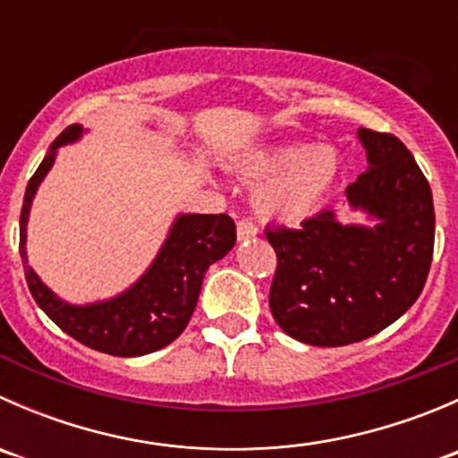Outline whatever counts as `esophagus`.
Wrapping results in <instances>:
<instances>
[{
	"label": "esophagus",
	"mask_w": 458,
	"mask_h": 458,
	"mask_svg": "<svg viewBox=\"0 0 458 458\" xmlns=\"http://www.w3.org/2000/svg\"><path fill=\"white\" fill-rule=\"evenodd\" d=\"M259 234V230H257V225L252 224V221H248V219H242L237 224V237H239V242H248V239H255Z\"/></svg>",
	"instance_id": "1"
}]
</instances>
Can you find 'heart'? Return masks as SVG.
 <instances>
[{
	"label": "heart",
	"mask_w": 458,
	"mask_h": 458,
	"mask_svg": "<svg viewBox=\"0 0 458 458\" xmlns=\"http://www.w3.org/2000/svg\"><path fill=\"white\" fill-rule=\"evenodd\" d=\"M243 177L257 186L255 210L276 224H301L321 208L341 170L335 148L315 143H275L237 161Z\"/></svg>",
	"instance_id": "b5f03b06"
}]
</instances>
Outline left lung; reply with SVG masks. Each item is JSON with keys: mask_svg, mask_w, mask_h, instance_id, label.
I'll list each match as a JSON object with an SVG mask.
<instances>
[{"mask_svg": "<svg viewBox=\"0 0 458 458\" xmlns=\"http://www.w3.org/2000/svg\"><path fill=\"white\" fill-rule=\"evenodd\" d=\"M368 170L345 188L350 212L323 210L301 230H267L276 252L270 310L281 330L318 348L357 344L419 299L434 250V203L408 148L359 128Z\"/></svg>", "mask_w": 458, "mask_h": 458, "instance_id": "obj_1", "label": "left lung"}]
</instances>
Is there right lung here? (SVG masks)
Wrapping results in <instances>:
<instances>
[{
    "label": "right lung",
    "instance_id": "add662e5",
    "mask_svg": "<svg viewBox=\"0 0 458 458\" xmlns=\"http://www.w3.org/2000/svg\"><path fill=\"white\" fill-rule=\"evenodd\" d=\"M86 132L80 123L68 126L48 148L29 182L20 216L24 275L37 306L72 339L114 357H141L165 348L186 330L199 301L203 275L212 263L233 250L237 230L228 215L179 212L150 266L126 290L90 303H71L55 294L29 263L26 230L32 201L57 159V150L68 143H77Z\"/></svg>",
    "mask_w": 458,
    "mask_h": 458
}]
</instances>
